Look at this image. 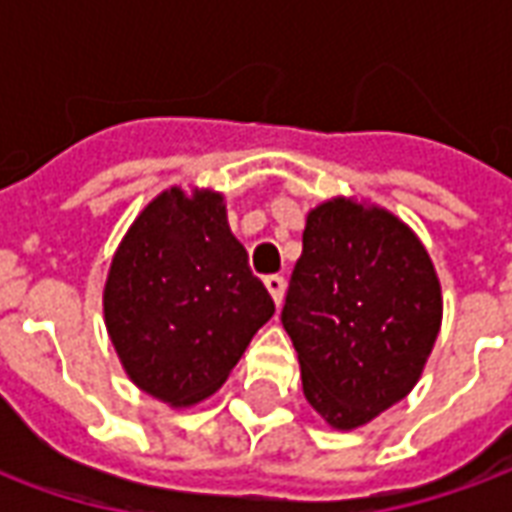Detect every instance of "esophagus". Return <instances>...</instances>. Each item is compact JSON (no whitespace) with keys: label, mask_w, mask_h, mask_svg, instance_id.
I'll return each mask as SVG.
<instances>
[{"label":"esophagus","mask_w":512,"mask_h":512,"mask_svg":"<svg viewBox=\"0 0 512 512\" xmlns=\"http://www.w3.org/2000/svg\"><path fill=\"white\" fill-rule=\"evenodd\" d=\"M266 288L268 293H271V299H274V304H282V299H285V279L279 277V274H271V277H266Z\"/></svg>","instance_id":"34e87169"}]
</instances>
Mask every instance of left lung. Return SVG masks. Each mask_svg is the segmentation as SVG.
Wrapping results in <instances>:
<instances>
[{
	"mask_svg": "<svg viewBox=\"0 0 512 512\" xmlns=\"http://www.w3.org/2000/svg\"><path fill=\"white\" fill-rule=\"evenodd\" d=\"M282 326L310 406L354 430L414 389L441 326V285L395 213L334 197L307 213Z\"/></svg>",
	"mask_w": 512,
	"mask_h": 512,
	"instance_id": "left-lung-1",
	"label": "left lung"
}]
</instances>
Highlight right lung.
<instances>
[{
  "label": "right lung",
  "instance_id": "right-lung-1",
  "mask_svg": "<svg viewBox=\"0 0 512 512\" xmlns=\"http://www.w3.org/2000/svg\"><path fill=\"white\" fill-rule=\"evenodd\" d=\"M271 315L274 301L211 189L161 191L106 277V332L128 378L175 408L213 395Z\"/></svg>",
  "mask_w": 512,
  "mask_h": 512
}]
</instances>
